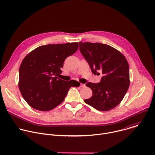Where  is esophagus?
Here are the masks:
<instances>
[{"mask_svg":"<svg viewBox=\"0 0 155 155\" xmlns=\"http://www.w3.org/2000/svg\"><path fill=\"white\" fill-rule=\"evenodd\" d=\"M84 86H85V84H82V83L80 84V87H84Z\"/></svg>","mask_w":155,"mask_h":155,"instance_id":"esophagus-1","label":"esophagus"}]
</instances>
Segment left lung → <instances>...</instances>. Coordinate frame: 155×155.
Segmentation results:
<instances>
[{
    "label": "left lung",
    "instance_id": "8db88e82",
    "mask_svg": "<svg viewBox=\"0 0 155 155\" xmlns=\"http://www.w3.org/2000/svg\"><path fill=\"white\" fill-rule=\"evenodd\" d=\"M81 54L94 75L102 77L98 83L88 82L93 95L84 101L99 111H108L118 105L129 86V68L125 57L117 50L101 43L79 42Z\"/></svg>",
    "mask_w": 155,
    "mask_h": 155
}]
</instances>
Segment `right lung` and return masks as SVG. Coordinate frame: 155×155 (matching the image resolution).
<instances>
[{
  "label": "right lung",
  "instance_id": "right-lung-1",
  "mask_svg": "<svg viewBox=\"0 0 155 155\" xmlns=\"http://www.w3.org/2000/svg\"><path fill=\"white\" fill-rule=\"evenodd\" d=\"M78 43H66L40 46L29 53L19 70V88L26 102L40 111H48L59 105L70 87H78L75 80L57 77L64 62L78 50Z\"/></svg>",
  "mask_w": 155,
  "mask_h": 155
}]
</instances>
